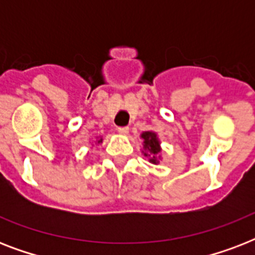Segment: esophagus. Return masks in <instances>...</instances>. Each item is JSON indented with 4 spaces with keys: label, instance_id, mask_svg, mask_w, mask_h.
I'll return each mask as SVG.
<instances>
[{
    "label": "esophagus",
    "instance_id": "obj_1",
    "mask_svg": "<svg viewBox=\"0 0 255 255\" xmlns=\"http://www.w3.org/2000/svg\"><path fill=\"white\" fill-rule=\"evenodd\" d=\"M118 132H119L120 135H128V132H129V128H128V127H119V128H118Z\"/></svg>",
    "mask_w": 255,
    "mask_h": 255
}]
</instances>
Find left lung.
I'll list each match as a JSON object with an SVG mask.
<instances>
[{"instance_id": "1", "label": "left lung", "mask_w": 255, "mask_h": 255, "mask_svg": "<svg viewBox=\"0 0 255 255\" xmlns=\"http://www.w3.org/2000/svg\"><path fill=\"white\" fill-rule=\"evenodd\" d=\"M141 139H143V148H144V156H151V161L152 164H157L159 163V153L161 152V148H160V141L157 139V135L155 132L152 131H145L141 133Z\"/></svg>"}]
</instances>
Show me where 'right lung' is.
I'll return each instance as SVG.
<instances>
[{
    "label": "right lung",
    "mask_w": 255,
    "mask_h": 255,
    "mask_svg": "<svg viewBox=\"0 0 255 255\" xmlns=\"http://www.w3.org/2000/svg\"><path fill=\"white\" fill-rule=\"evenodd\" d=\"M102 140H103V139H102V137H100V139L98 140V143H102Z\"/></svg>",
    "instance_id": "1"
}]
</instances>
